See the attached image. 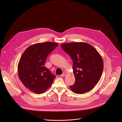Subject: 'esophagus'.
Returning a JSON list of instances; mask_svg holds the SVG:
<instances>
[{
	"label": "esophagus",
	"instance_id": "1",
	"mask_svg": "<svg viewBox=\"0 0 122 122\" xmlns=\"http://www.w3.org/2000/svg\"><path fill=\"white\" fill-rule=\"evenodd\" d=\"M66 75V73H63L61 75V77H64V76H65Z\"/></svg>",
	"mask_w": 122,
	"mask_h": 122
}]
</instances>
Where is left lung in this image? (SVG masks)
<instances>
[{"label": "left lung", "mask_w": 122, "mask_h": 122, "mask_svg": "<svg viewBox=\"0 0 122 122\" xmlns=\"http://www.w3.org/2000/svg\"><path fill=\"white\" fill-rule=\"evenodd\" d=\"M73 61L74 85L69 86L74 93L82 94L92 89L100 80L103 62L97 50L85 42L65 43L61 45Z\"/></svg>", "instance_id": "left-lung-1"}]
</instances>
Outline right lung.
<instances>
[{"label":"right lung","mask_w":122,"mask_h":122,"mask_svg":"<svg viewBox=\"0 0 122 122\" xmlns=\"http://www.w3.org/2000/svg\"><path fill=\"white\" fill-rule=\"evenodd\" d=\"M58 43L45 42L32 45L24 52L18 65V73L23 84L31 91L44 93L56 76L44 66L46 59Z\"/></svg>","instance_id":"obj_1"}]
</instances>
